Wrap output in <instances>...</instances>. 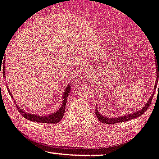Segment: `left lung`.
Returning <instances> with one entry per match:
<instances>
[{"instance_id": "1", "label": "left lung", "mask_w": 159, "mask_h": 159, "mask_svg": "<svg viewBox=\"0 0 159 159\" xmlns=\"http://www.w3.org/2000/svg\"><path fill=\"white\" fill-rule=\"evenodd\" d=\"M156 72H157V75H156V83H155V90H156V87L158 85V76H159V61H157L156 62ZM158 90H159V86H158ZM154 93L151 95L150 98L146 104L144 105V106L141 108V109H139L138 111H136L134 113H131V114L129 115H126V116H119V117H116V118H108V117H105V116H102L101 113L98 111V110L95 109V114H96L97 118L98 119V120L101 121V122H103V123H106V124H114V123H119V122H126V121H129L130 119H134V118H137L139 116H140L141 115H143L145 111L148 110V108H149L151 105V102L152 101V98L154 97Z\"/></svg>"}]
</instances>
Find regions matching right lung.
<instances>
[{"instance_id":"obj_1","label":"right lung","mask_w":159,"mask_h":159,"mask_svg":"<svg viewBox=\"0 0 159 159\" xmlns=\"http://www.w3.org/2000/svg\"><path fill=\"white\" fill-rule=\"evenodd\" d=\"M4 66H5V65L4 64V67H3V72H4V75H5V73H4V68L5 67H4ZM0 72H1V69H0ZM7 89L9 92V94L12 97L11 93V91L8 90V88H7ZM70 90H71L70 85H69V84H68V86L66 87V90H65L64 93H63L62 105L61 106L60 109H58V111H56L55 112L53 113L52 115H49V116H37V115H34V114H33V113L25 112V111H22L21 108H19V106H17V104H16V102H15V103H16V105L17 106L19 112H20L22 116H23V117L25 118V119H28V120H30V121H33V122H39V123H40V122H41V123L55 124V123H58V122L61 120V118L63 117V116H64L65 111H66V102H67V98H68V96H69ZM13 100H14V101H15V99H13Z\"/></svg>"}]
</instances>
